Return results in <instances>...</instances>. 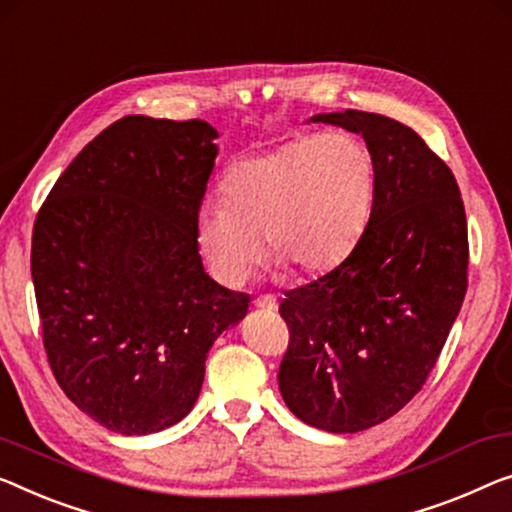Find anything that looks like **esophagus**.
Instances as JSON below:
<instances>
[{
  "label": "esophagus",
  "instance_id": "34e87169",
  "mask_svg": "<svg viewBox=\"0 0 512 512\" xmlns=\"http://www.w3.org/2000/svg\"><path fill=\"white\" fill-rule=\"evenodd\" d=\"M255 308H266V310H276L278 308V299L273 294H262L257 296V299L253 301Z\"/></svg>",
  "mask_w": 512,
  "mask_h": 512
}]
</instances>
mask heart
<instances>
[{
    "instance_id": "1",
    "label": "heart",
    "mask_w": 512,
    "mask_h": 512,
    "mask_svg": "<svg viewBox=\"0 0 512 512\" xmlns=\"http://www.w3.org/2000/svg\"><path fill=\"white\" fill-rule=\"evenodd\" d=\"M377 190L375 158L352 135H308L232 165L223 202L197 216L216 276L236 285L262 255L310 276L340 264L361 239Z\"/></svg>"
}]
</instances>
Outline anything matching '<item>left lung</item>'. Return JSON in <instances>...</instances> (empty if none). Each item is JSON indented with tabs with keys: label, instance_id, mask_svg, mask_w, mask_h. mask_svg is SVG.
Listing matches in <instances>:
<instances>
[{
	"label": "left lung",
	"instance_id": "8db88e82",
	"mask_svg": "<svg viewBox=\"0 0 512 512\" xmlns=\"http://www.w3.org/2000/svg\"><path fill=\"white\" fill-rule=\"evenodd\" d=\"M312 121L363 137L377 190L345 262L285 292L278 384L303 423L361 432L398 414L437 365L469 285L467 213L451 167L409 126L361 110Z\"/></svg>",
	"mask_w": 512,
	"mask_h": 512
}]
</instances>
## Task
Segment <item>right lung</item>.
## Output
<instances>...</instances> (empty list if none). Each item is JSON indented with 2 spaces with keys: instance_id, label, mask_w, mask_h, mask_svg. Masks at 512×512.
Listing matches in <instances>:
<instances>
[{
  "instance_id": "1",
  "label": "right lung",
  "mask_w": 512,
  "mask_h": 512,
  "mask_svg": "<svg viewBox=\"0 0 512 512\" xmlns=\"http://www.w3.org/2000/svg\"><path fill=\"white\" fill-rule=\"evenodd\" d=\"M213 137L200 119L114 121L36 213L32 280L50 370L112 432L179 423L213 340L248 312L246 292L204 273L197 243Z\"/></svg>"
}]
</instances>
